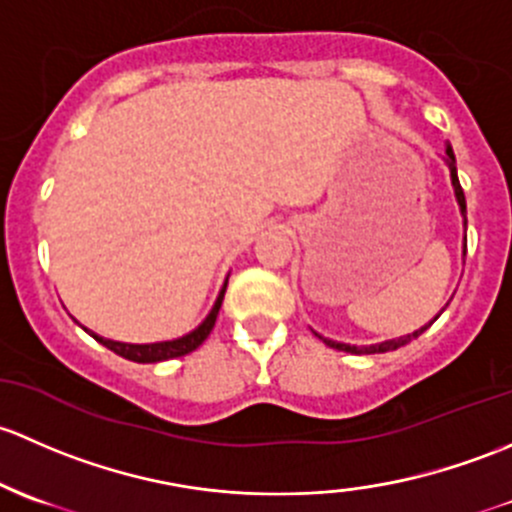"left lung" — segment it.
Here are the masks:
<instances>
[{
  "instance_id": "left-lung-1",
  "label": "left lung",
  "mask_w": 512,
  "mask_h": 512,
  "mask_svg": "<svg viewBox=\"0 0 512 512\" xmlns=\"http://www.w3.org/2000/svg\"><path fill=\"white\" fill-rule=\"evenodd\" d=\"M444 160H446V165H449L453 192H456V202H458V207H461V214H463V226H466V197H463L461 182H458V175H456V157H453L451 145L446 147V157H444ZM463 256H466V239H463ZM436 318H439V315H436ZM436 318H434V320H436ZM434 320H431V323H434ZM431 323H429V325H431ZM429 325H424V328L414 330V333H409V335H404V337H397V340H384V342H379V345H365V347L347 345V342L328 340V337H323V335H318V333H315V335H318L320 340H323L328 347H335V350L350 352V355H374V352H389V350H397V347H404V345H407V342L416 340V337L424 333V330H429Z\"/></svg>"
}]
</instances>
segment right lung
Returning <instances> with one entry per match:
<instances>
[{"mask_svg": "<svg viewBox=\"0 0 512 512\" xmlns=\"http://www.w3.org/2000/svg\"><path fill=\"white\" fill-rule=\"evenodd\" d=\"M224 291H226V283L224 288L219 291V298L217 303H214V308L209 310L207 318L202 320V325L199 328H194L189 335H182L177 337V340H165V342H150V345H130V342H115V340H108V337H100L96 333H91L100 345H105L108 350H113L115 355L125 357V360L130 362H162V360H172V357H182V355H189L192 350H197L199 345H202L204 340H207L209 333L214 330V323H217V315H219V308H221V300H224Z\"/></svg>", "mask_w": 512, "mask_h": 512, "instance_id": "add662e5", "label": "right lung"}]
</instances>
